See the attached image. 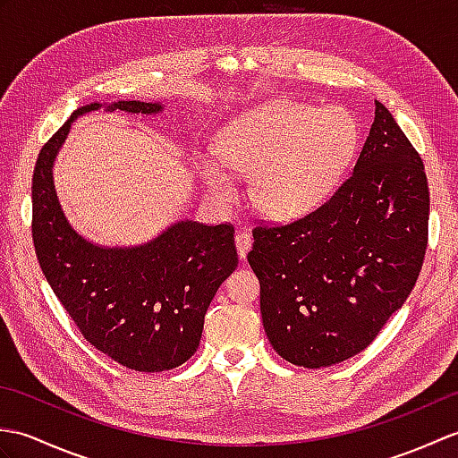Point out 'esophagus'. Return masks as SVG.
Listing matches in <instances>:
<instances>
[{
  "instance_id": "1",
  "label": "esophagus",
  "mask_w": 458,
  "mask_h": 458,
  "mask_svg": "<svg viewBox=\"0 0 458 458\" xmlns=\"http://www.w3.org/2000/svg\"><path fill=\"white\" fill-rule=\"evenodd\" d=\"M234 240H236V250H238L240 259H246L248 251L251 248V236L248 234V232H238Z\"/></svg>"
}]
</instances>
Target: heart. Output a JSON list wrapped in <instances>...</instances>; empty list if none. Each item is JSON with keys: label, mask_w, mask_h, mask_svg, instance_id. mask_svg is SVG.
Returning <instances> with one entry per match:
<instances>
[{"label": "heart", "mask_w": 458, "mask_h": 458, "mask_svg": "<svg viewBox=\"0 0 458 458\" xmlns=\"http://www.w3.org/2000/svg\"><path fill=\"white\" fill-rule=\"evenodd\" d=\"M358 138V123L346 110L284 100L232 120L218 133L216 155L230 169L254 173L256 207L266 216L287 220L317 208L335 191ZM223 165L204 159L199 171L212 197L230 204L236 187Z\"/></svg>", "instance_id": "obj_1"}]
</instances>
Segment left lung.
<instances>
[{
    "mask_svg": "<svg viewBox=\"0 0 458 458\" xmlns=\"http://www.w3.org/2000/svg\"><path fill=\"white\" fill-rule=\"evenodd\" d=\"M429 187L420 153L376 100L350 177L285 226H258L248 261L276 352L303 368L352 358L410 297L423 266Z\"/></svg>",
    "mask_w": 458,
    "mask_h": 458,
    "instance_id": "obj_1",
    "label": "left lung"
}]
</instances>
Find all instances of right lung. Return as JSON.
<instances>
[{"label": "right lung", "instance_id": "obj_1", "mask_svg": "<svg viewBox=\"0 0 458 458\" xmlns=\"http://www.w3.org/2000/svg\"><path fill=\"white\" fill-rule=\"evenodd\" d=\"M100 108L153 115L163 104H86L43 145L31 187L37 259L94 348L135 372H163L197 352L210 301L238 266L234 228L179 220L157 238L130 248L100 246L81 236L58 202L53 165L71 123Z\"/></svg>", "mask_w": 458, "mask_h": 458}]
</instances>
